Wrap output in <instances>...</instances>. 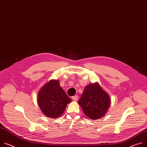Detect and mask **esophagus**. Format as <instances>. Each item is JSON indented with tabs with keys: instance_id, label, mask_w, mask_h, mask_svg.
Listing matches in <instances>:
<instances>
[{
	"instance_id": "esophagus-1",
	"label": "esophagus",
	"mask_w": 147,
	"mask_h": 147,
	"mask_svg": "<svg viewBox=\"0 0 147 147\" xmlns=\"http://www.w3.org/2000/svg\"><path fill=\"white\" fill-rule=\"evenodd\" d=\"M78 98V97L77 95H75V96H74L72 97V99H73L74 101H77Z\"/></svg>"
}]
</instances>
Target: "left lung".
I'll list each match as a JSON object with an SVG mask.
<instances>
[{"mask_svg": "<svg viewBox=\"0 0 147 147\" xmlns=\"http://www.w3.org/2000/svg\"><path fill=\"white\" fill-rule=\"evenodd\" d=\"M78 103L87 117L92 119H98L108 111L111 100L108 93L96 82L85 87Z\"/></svg>", "mask_w": 147, "mask_h": 147, "instance_id": "1", "label": "left lung"}]
</instances>
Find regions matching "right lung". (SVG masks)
Wrapping results in <instances>:
<instances>
[{"instance_id":"add662e5","label":"right lung","mask_w":147,"mask_h":147,"mask_svg":"<svg viewBox=\"0 0 147 147\" xmlns=\"http://www.w3.org/2000/svg\"><path fill=\"white\" fill-rule=\"evenodd\" d=\"M71 101L60 86L58 80H51L38 92V105L43 114L49 118L59 117Z\"/></svg>"}]
</instances>
